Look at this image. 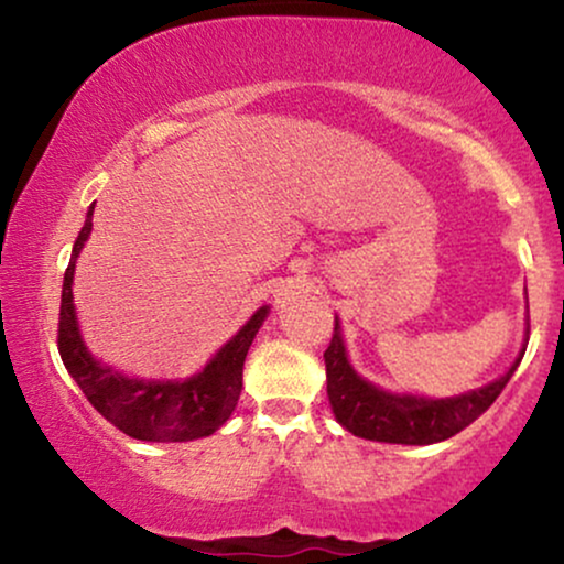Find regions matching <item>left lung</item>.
<instances>
[{
    "mask_svg": "<svg viewBox=\"0 0 564 564\" xmlns=\"http://www.w3.org/2000/svg\"><path fill=\"white\" fill-rule=\"evenodd\" d=\"M522 355H525V349L501 379L490 381V384L475 392L445 400L390 394L360 379L352 371V366L347 364L339 321L334 323L332 345L323 352V358H326L328 400H332L336 422L345 426L347 432L366 440H377V443L430 445L453 437L475 419H480L494 405L498 394L503 392V387L509 384Z\"/></svg>",
    "mask_w": 564,
    "mask_h": 564,
    "instance_id": "obj_1",
    "label": "left lung"
}]
</instances>
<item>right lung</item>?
Returning a JSON list of instances; mask_svg holds the SVG:
<instances>
[{"instance_id": "obj_1", "label": "right lung", "mask_w": 564, "mask_h": 564, "mask_svg": "<svg viewBox=\"0 0 564 564\" xmlns=\"http://www.w3.org/2000/svg\"><path fill=\"white\" fill-rule=\"evenodd\" d=\"M93 230V209L74 243V254L63 278L61 321H57V349L63 366L74 377L84 398L93 403L106 422L134 440L153 443H185L209 437L236 411L243 387V360L251 341L268 318V307H260L251 321L225 345L206 368L185 381H142L127 379L111 366H102L84 347L74 313V268L84 241Z\"/></svg>"}]
</instances>
